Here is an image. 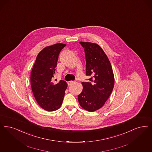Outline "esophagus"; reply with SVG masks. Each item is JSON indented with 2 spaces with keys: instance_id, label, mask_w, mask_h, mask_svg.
Instances as JSON below:
<instances>
[{
  "instance_id": "esophagus-1",
  "label": "esophagus",
  "mask_w": 152,
  "mask_h": 152,
  "mask_svg": "<svg viewBox=\"0 0 152 152\" xmlns=\"http://www.w3.org/2000/svg\"><path fill=\"white\" fill-rule=\"evenodd\" d=\"M74 83H75V81H68V85H73Z\"/></svg>"
}]
</instances>
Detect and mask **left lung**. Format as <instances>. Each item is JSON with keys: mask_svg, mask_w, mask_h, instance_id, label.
Instances as JSON below:
<instances>
[{"mask_svg": "<svg viewBox=\"0 0 152 152\" xmlns=\"http://www.w3.org/2000/svg\"><path fill=\"white\" fill-rule=\"evenodd\" d=\"M84 48L86 75L88 82H83V89L78 96L82 108L90 112L101 109L108 99L114 86V76L109 59L96 43L80 42Z\"/></svg>", "mask_w": 152, "mask_h": 152, "instance_id": "left-lung-1", "label": "left lung"}]
</instances>
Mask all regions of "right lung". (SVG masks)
I'll return each instance as SVG.
<instances>
[{
    "label": "right lung",
    "instance_id": "add662e5",
    "mask_svg": "<svg viewBox=\"0 0 152 152\" xmlns=\"http://www.w3.org/2000/svg\"><path fill=\"white\" fill-rule=\"evenodd\" d=\"M66 46L56 43L42 50L37 55L31 75V87L38 104L48 111L61 107L67 88V83L61 80L53 81L57 61L61 50Z\"/></svg>",
    "mask_w": 152,
    "mask_h": 152
}]
</instances>
